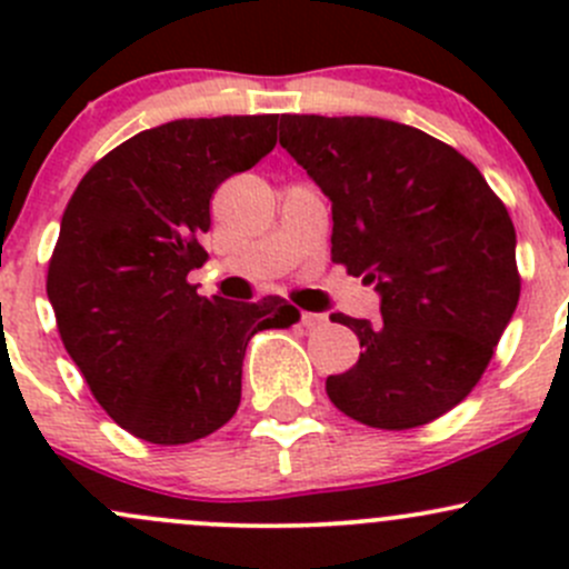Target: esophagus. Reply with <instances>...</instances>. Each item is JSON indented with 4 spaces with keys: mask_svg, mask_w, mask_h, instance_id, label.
I'll return each instance as SVG.
<instances>
[{
    "mask_svg": "<svg viewBox=\"0 0 569 569\" xmlns=\"http://www.w3.org/2000/svg\"><path fill=\"white\" fill-rule=\"evenodd\" d=\"M300 321H302V327H308V330H317V327H321L327 321V317L325 313H311V311H306L300 317Z\"/></svg>",
    "mask_w": 569,
    "mask_h": 569,
    "instance_id": "1",
    "label": "esophagus"
}]
</instances>
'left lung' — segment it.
Returning <instances> with one entry per match:
<instances>
[{
  "label": "left lung",
  "instance_id": "left-lung-1",
  "mask_svg": "<svg viewBox=\"0 0 569 569\" xmlns=\"http://www.w3.org/2000/svg\"><path fill=\"white\" fill-rule=\"evenodd\" d=\"M280 146L332 203V261L380 295L382 319L330 317L363 352L327 396L377 429L435 421L473 391L518 308L507 209L460 151L396 120L283 114Z\"/></svg>",
  "mask_w": 569,
  "mask_h": 569
}]
</instances>
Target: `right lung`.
<instances>
[{
	"mask_svg": "<svg viewBox=\"0 0 569 569\" xmlns=\"http://www.w3.org/2000/svg\"><path fill=\"white\" fill-rule=\"evenodd\" d=\"M278 114L181 118L120 142L68 200L46 295L99 405L134 438L192 443L231 421L252 332L300 313L280 297H200L209 200L274 148Z\"/></svg>",
	"mask_w": 569,
	"mask_h": 569,
	"instance_id": "obj_1",
	"label": "right lung"
}]
</instances>
